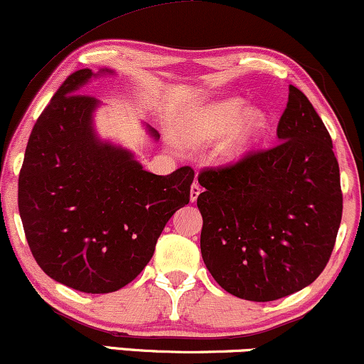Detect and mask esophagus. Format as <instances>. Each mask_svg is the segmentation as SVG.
I'll use <instances>...</instances> for the list:
<instances>
[{
    "mask_svg": "<svg viewBox=\"0 0 364 364\" xmlns=\"http://www.w3.org/2000/svg\"><path fill=\"white\" fill-rule=\"evenodd\" d=\"M199 194H200V186L197 182H194L191 186V203H196L197 197H199Z\"/></svg>",
    "mask_w": 364,
    "mask_h": 364,
    "instance_id": "1",
    "label": "esophagus"
}]
</instances>
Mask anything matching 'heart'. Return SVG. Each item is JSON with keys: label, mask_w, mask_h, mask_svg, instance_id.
Listing matches in <instances>:
<instances>
[{"label": "heart", "mask_w": 364, "mask_h": 364, "mask_svg": "<svg viewBox=\"0 0 364 364\" xmlns=\"http://www.w3.org/2000/svg\"><path fill=\"white\" fill-rule=\"evenodd\" d=\"M268 127V116L259 107H248L241 97H231L200 107L186 121L181 136L192 146L219 143L216 155L223 161H236L248 154Z\"/></svg>", "instance_id": "1"}]
</instances>
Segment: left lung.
<instances>
[{
  "label": "left lung",
  "instance_id": "1",
  "mask_svg": "<svg viewBox=\"0 0 364 364\" xmlns=\"http://www.w3.org/2000/svg\"><path fill=\"white\" fill-rule=\"evenodd\" d=\"M277 134L270 150L199 175L205 267L224 290L253 302L311 285L329 262L343 216L333 140L295 86Z\"/></svg>",
  "mask_w": 364,
  "mask_h": 364
}]
</instances>
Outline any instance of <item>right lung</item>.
<instances>
[{"instance_id":"1","label":"right lung","mask_w":364,"mask_h":364,"mask_svg":"<svg viewBox=\"0 0 364 364\" xmlns=\"http://www.w3.org/2000/svg\"><path fill=\"white\" fill-rule=\"evenodd\" d=\"M64 80L31 129L18 181L26 241L48 277L86 294H109L140 275L165 224L189 204L194 170H143L127 148L94 129L96 97L80 94L92 77ZM146 132L159 140L156 129Z\"/></svg>"}]
</instances>
